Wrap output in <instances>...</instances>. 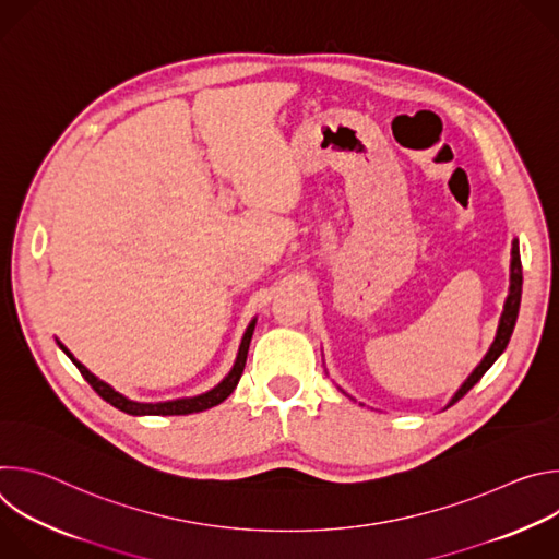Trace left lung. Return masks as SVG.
I'll return each mask as SVG.
<instances>
[{
    "label": "left lung",
    "mask_w": 559,
    "mask_h": 559,
    "mask_svg": "<svg viewBox=\"0 0 559 559\" xmlns=\"http://www.w3.org/2000/svg\"><path fill=\"white\" fill-rule=\"evenodd\" d=\"M520 298H522V261H520V248H518V241H513V250H511V287H509V296H507V302H504V311L500 316V325H498V334H496V341L491 345V349L487 352V356L483 358V362L477 365L473 369V373L464 380V384L457 389V393L451 397V405H455L462 395H466V391L480 380L487 369L498 360V356L507 349L509 341H511V334H513V328H515V321H518V311H520Z\"/></svg>",
    "instance_id": "left-lung-1"
}]
</instances>
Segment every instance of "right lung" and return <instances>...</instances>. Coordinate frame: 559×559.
Instances as JSON below:
<instances>
[{"label": "right lung", "mask_w": 559, "mask_h": 559, "mask_svg": "<svg viewBox=\"0 0 559 559\" xmlns=\"http://www.w3.org/2000/svg\"><path fill=\"white\" fill-rule=\"evenodd\" d=\"M254 325L257 321L250 323L243 341H241V347H238V356H236V362L231 367V371L225 376L223 382H218L212 391L207 393H201L197 397H183V401H170V403H156V405H147V403H132L128 401V397H123L121 393H117L110 384L102 382L97 376H93L82 362L74 360L72 354L61 345V349L66 352V356L76 365L79 373H82L88 384L104 397L106 403H110L112 407H117L119 412H126L130 416H188V414H199V412H205L210 407H216L221 405L225 397L236 389L238 380H241L243 376V369H246V360H248V349H250V341H252V334H254Z\"/></svg>", "instance_id": "obj_1"}]
</instances>
